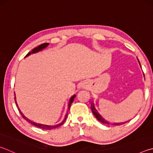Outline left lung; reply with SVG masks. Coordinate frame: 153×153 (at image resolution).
Masks as SVG:
<instances>
[{
    "label": "left lung",
    "mask_w": 153,
    "mask_h": 153,
    "mask_svg": "<svg viewBox=\"0 0 153 153\" xmlns=\"http://www.w3.org/2000/svg\"><path fill=\"white\" fill-rule=\"evenodd\" d=\"M91 111H92L94 115L96 116V118L98 119V120L100 122H101V123H103V124H110V123H108V122L106 120H105V119L98 112V110H97L96 108L95 104H94V102H91ZM124 123H126V122H125V123H114V124H112L115 125V126H117V125H121V124H123Z\"/></svg>",
    "instance_id": "left-lung-1"
}]
</instances>
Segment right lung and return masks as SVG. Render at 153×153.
<instances>
[{
    "instance_id": "obj_1",
    "label": "right lung",
    "mask_w": 153,
    "mask_h": 153,
    "mask_svg": "<svg viewBox=\"0 0 153 153\" xmlns=\"http://www.w3.org/2000/svg\"><path fill=\"white\" fill-rule=\"evenodd\" d=\"M48 45H49V43H45L41 44V45H39L38 47H37V48H35L33 49L31 51L29 52L25 57L28 56V55H29L30 54H31V53H37V52H38V51H41V50H42V49H43L44 48H45L46 47L48 46ZM75 97H76V95H74V96H72L71 98V99H70V100H69V105H68V106H69L68 108H69H69H70V106H71L72 102H74V98H75ZM15 103H16V105H17V104H16V100H15ZM17 106H18V105H17ZM18 109H19V112H20V114H21V116H22V117H23V118L25 119V120H26L27 121H28L29 123H30V124H33V125H34V126H37V127H39V128H40L44 129V130H51V129L55 128H57V127L60 126L61 125H62L63 123H64V122L65 121L66 118H67V116H68V112H67V114L65 115V118H64V120H63V121L62 122V123H60V124H57V125H55V126H49V125H45V124H37V123H33V121L30 120L29 119H28L27 117H25V116L23 114V113H22V112H21V110H20V109H19V108H18Z\"/></svg>"
}]
</instances>
